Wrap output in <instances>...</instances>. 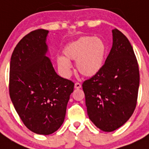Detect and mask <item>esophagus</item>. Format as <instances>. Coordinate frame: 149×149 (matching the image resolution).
I'll return each mask as SVG.
<instances>
[{
  "instance_id": "1",
  "label": "esophagus",
  "mask_w": 149,
  "mask_h": 149,
  "mask_svg": "<svg viewBox=\"0 0 149 149\" xmlns=\"http://www.w3.org/2000/svg\"><path fill=\"white\" fill-rule=\"evenodd\" d=\"M81 87V84H80V83L78 82L75 83V84H74V88H75V89H80Z\"/></svg>"
}]
</instances>
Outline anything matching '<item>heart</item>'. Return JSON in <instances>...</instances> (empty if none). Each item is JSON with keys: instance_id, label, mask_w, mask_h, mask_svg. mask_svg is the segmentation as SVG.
I'll return each instance as SVG.
<instances>
[{"instance_id": "heart-1", "label": "heart", "mask_w": 149, "mask_h": 149, "mask_svg": "<svg viewBox=\"0 0 149 149\" xmlns=\"http://www.w3.org/2000/svg\"><path fill=\"white\" fill-rule=\"evenodd\" d=\"M107 46L100 38L83 36L70 43L64 49V56H59L57 64L65 76L71 74L72 64L68 60H77L76 67L85 76H93L104 64Z\"/></svg>"}]
</instances>
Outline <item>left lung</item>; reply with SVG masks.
<instances>
[{
    "mask_svg": "<svg viewBox=\"0 0 149 149\" xmlns=\"http://www.w3.org/2000/svg\"><path fill=\"white\" fill-rule=\"evenodd\" d=\"M113 46L98 72L83 83L87 113L101 131L111 132L132 116L137 102L139 72L131 43L113 30Z\"/></svg>",
    "mask_w": 149,
    "mask_h": 149,
    "instance_id": "obj_1",
    "label": "left lung"
}]
</instances>
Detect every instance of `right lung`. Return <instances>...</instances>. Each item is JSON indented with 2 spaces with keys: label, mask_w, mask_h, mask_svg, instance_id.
<instances>
[{
  "label": "right lung",
  "mask_w": 149,
  "mask_h": 149,
  "mask_svg": "<svg viewBox=\"0 0 149 149\" xmlns=\"http://www.w3.org/2000/svg\"><path fill=\"white\" fill-rule=\"evenodd\" d=\"M48 30L38 29L17 44L10 60L9 91L24 125L33 132L48 135L65 119L74 84L59 76L45 54Z\"/></svg>",
  "instance_id": "1"
}]
</instances>
